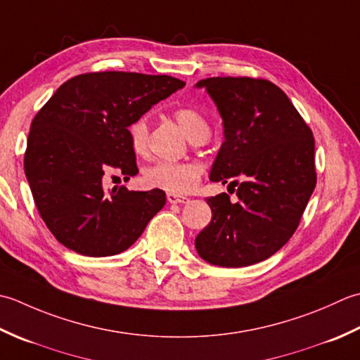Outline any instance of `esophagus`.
<instances>
[{"label":"esophagus","mask_w":360,"mask_h":360,"mask_svg":"<svg viewBox=\"0 0 360 360\" xmlns=\"http://www.w3.org/2000/svg\"><path fill=\"white\" fill-rule=\"evenodd\" d=\"M189 199L188 197H183V195H177V194H167V202L169 203H186Z\"/></svg>","instance_id":"1"}]
</instances>
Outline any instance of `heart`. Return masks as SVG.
<instances>
[{
    "instance_id": "b5f03b06",
    "label": "heart",
    "mask_w": 360,
    "mask_h": 360,
    "mask_svg": "<svg viewBox=\"0 0 360 360\" xmlns=\"http://www.w3.org/2000/svg\"><path fill=\"white\" fill-rule=\"evenodd\" d=\"M180 127L185 131L191 143L207 139L210 126L205 116L194 108L181 107L174 112ZM127 136L130 148L136 155H146L149 146L148 120L141 116L129 124ZM203 174V166L197 161H158L144 171L143 179L146 185L163 189L166 193L185 195L199 185Z\"/></svg>"
}]
</instances>
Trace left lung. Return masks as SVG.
<instances>
[{
    "mask_svg": "<svg viewBox=\"0 0 360 360\" xmlns=\"http://www.w3.org/2000/svg\"><path fill=\"white\" fill-rule=\"evenodd\" d=\"M214 101L224 138L210 180L238 186L208 197L211 222L197 234L195 250L219 267H245L276 253L302 219L317 183L314 136L285 93L266 79L199 80ZM230 191V189H229Z\"/></svg>",
    "mask_w": 360,
    "mask_h": 360,
    "instance_id": "1",
    "label": "left lung"
}]
</instances>
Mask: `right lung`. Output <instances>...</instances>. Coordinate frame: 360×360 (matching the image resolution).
Returning a JSON list of instances; mask_svg holds the SVG:
<instances>
[{
	"mask_svg": "<svg viewBox=\"0 0 360 360\" xmlns=\"http://www.w3.org/2000/svg\"><path fill=\"white\" fill-rule=\"evenodd\" d=\"M185 82L139 72H86L67 80L32 120L25 174L54 238L79 255H118L165 207L158 188L105 189L102 177L138 174L127 127Z\"/></svg>",
	"mask_w": 360,
	"mask_h": 360,
	"instance_id": "obj_1",
	"label": "right lung"
}]
</instances>
